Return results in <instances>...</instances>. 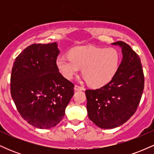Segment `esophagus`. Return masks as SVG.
Here are the masks:
<instances>
[{
    "mask_svg": "<svg viewBox=\"0 0 154 154\" xmlns=\"http://www.w3.org/2000/svg\"><path fill=\"white\" fill-rule=\"evenodd\" d=\"M75 91H84V88L82 87V86L77 85H75Z\"/></svg>",
    "mask_w": 154,
    "mask_h": 154,
    "instance_id": "esophagus-1",
    "label": "esophagus"
}]
</instances>
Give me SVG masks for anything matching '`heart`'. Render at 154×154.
<instances>
[{
    "mask_svg": "<svg viewBox=\"0 0 154 154\" xmlns=\"http://www.w3.org/2000/svg\"><path fill=\"white\" fill-rule=\"evenodd\" d=\"M119 54L114 48L80 46L72 49L69 56H59L56 64L65 78L71 79L82 68L90 85L100 87L112 79L119 65Z\"/></svg>",
    "mask_w": 154,
    "mask_h": 154,
    "instance_id": "b5f03b06",
    "label": "heart"
}]
</instances>
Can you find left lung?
<instances>
[{"label": "left lung", "mask_w": 154, "mask_h": 154, "mask_svg": "<svg viewBox=\"0 0 154 154\" xmlns=\"http://www.w3.org/2000/svg\"><path fill=\"white\" fill-rule=\"evenodd\" d=\"M123 59L116 75L103 87L85 91L89 119L96 126L113 129L126 122L137 110L144 89V74L139 56L123 41Z\"/></svg>", "instance_id": "1"}]
</instances>
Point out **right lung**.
<instances>
[{"mask_svg":"<svg viewBox=\"0 0 154 154\" xmlns=\"http://www.w3.org/2000/svg\"><path fill=\"white\" fill-rule=\"evenodd\" d=\"M57 43H34L15 59L11 95L24 120L40 129L58 125L74 95L75 85L63 77L56 64Z\"/></svg>","mask_w":154,"mask_h":154,"instance_id":"1","label":"right lung"}]
</instances>
